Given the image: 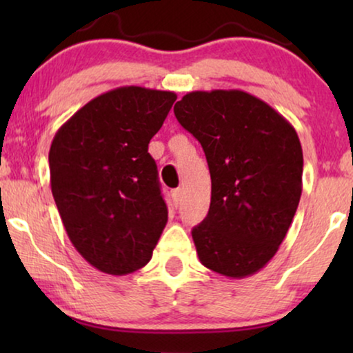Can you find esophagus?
I'll return each mask as SVG.
<instances>
[{
	"label": "esophagus",
	"mask_w": 353,
	"mask_h": 353,
	"mask_svg": "<svg viewBox=\"0 0 353 353\" xmlns=\"http://www.w3.org/2000/svg\"><path fill=\"white\" fill-rule=\"evenodd\" d=\"M172 199H173V204H175V207L181 204V199H183V190H181V188H178V190L172 192Z\"/></svg>",
	"instance_id": "obj_1"
}]
</instances>
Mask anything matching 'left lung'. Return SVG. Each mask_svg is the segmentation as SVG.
<instances>
[{"instance_id": "1", "label": "left lung", "mask_w": 353, "mask_h": 353, "mask_svg": "<svg viewBox=\"0 0 353 353\" xmlns=\"http://www.w3.org/2000/svg\"><path fill=\"white\" fill-rule=\"evenodd\" d=\"M209 163V214L192 228L197 257L226 278H245L278 252L302 194L296 128L243 90L191 91L173 108Z\"/></svg>"}]
</instances>
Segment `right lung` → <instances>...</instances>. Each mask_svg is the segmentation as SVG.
<instances>
[{
    "label": "right lung",
    "mask_w": 353,
    "mask_h": 353,
    "mask_svg": "<svg viewBox=\"0 0 353 353\" xmlns=\"http://www.w3.org/2000/svg\"><path fill=\"white\" fill-rule=\"evenodd\" d=\"M173 91L120 86L86 103L57 130L51 191L70 243L99 272L143 268L168 220L148 144Z\"/></svg>",
    "instance_id": "obj_1"
}]
</instances>
